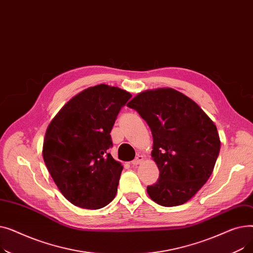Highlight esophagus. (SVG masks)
<instances>
[{"mask_svg": "<svg viewBox=\"0 0 253 253\" xmlns=\"http://www.w3.org/2000/svg\"><path fill=\"white\" fill-rule=\"evenodd\" d=\"M144 159V156L142 155H137V157L134 159L133 161H132V165H139Z\"/></svg>", "mask_w": 253, "mask_h": 253, "instance_id": "obj_1", "label": "esophagus"}]
</instances>
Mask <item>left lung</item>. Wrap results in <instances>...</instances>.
Instances as JSON below:
<instances>
[{
	"label": "left lung",
	"instance_id": "1",
	"mask_svg": "<svg viewBox=\"0 0 253 253\" xmlns=\"http://www.w3.org/2000/svg\"><path fill=\"white\" fill-rule=\"evenodd\" d=\"M127 106L153 134L152 157L160 175L147 192L165 207L184 204L210 177L220 150L215 124L190 97L172 88L138 93Z\"/></svg>",
	"mask_w": 253,
	"mask_h": 253
}]
</instances>
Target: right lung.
<instances>
[{
  "label": "right lung",
  "instance_id": "obj_1",
  "mask_svg": "<svg viewBox=\"0 0 253 253\" xmlns=\"http://www.w3.org/2000/svg\"><path fill=\"white\" fill-rule=\"evenodd\" d=\"M130 97L118 87H89L49 123L44 162L58 190L75 206L99 209L114 200L123 166L108 153L113 145L110 133Z\"/></svg>",
  "mask_w": 253,
  "mask_h": 253
}]
</instances>
